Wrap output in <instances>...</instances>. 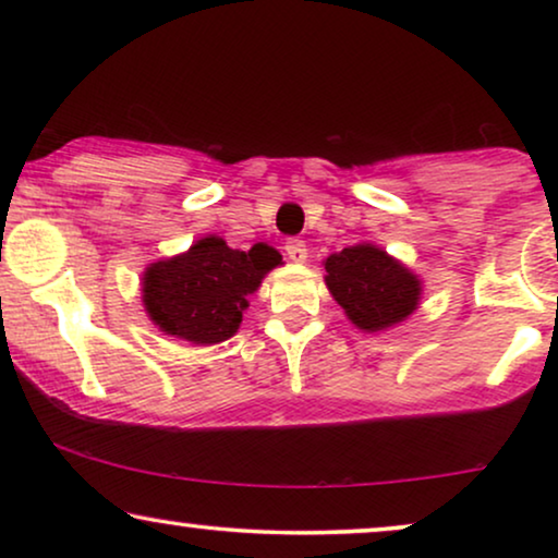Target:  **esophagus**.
Instances as JSON below:
<instances>
[{"label": "esophagus", "mask_w": 558, "mask_h": 558, "mask_svg": "<svg viewBox=\"0 0 558 558\" xmlns=\"http://www.w3.org/2000/svg\"><path fill=\"white\" fill-rule=\"evenodd\" d=\"M284 254L292 258L294 264H304V262H307V243L300 241V239H289L287 246H284Z\"/></svg>", "instance_id": "obj_1"}]
</instances>
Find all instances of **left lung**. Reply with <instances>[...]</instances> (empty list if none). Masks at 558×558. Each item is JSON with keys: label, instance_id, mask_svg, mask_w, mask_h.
Here are the masks:
<instances>
[{"label": "left lung", "instance_id": "8db88e82", "mask_svg": "<svg viewBox=\"0 0 558 558\" xmlns=\"http://www.w3.org/2000/svg\"><path fill=\"white\" fill-rule=\"evenodd\" d=\"M325 284L345 317L363 332L401 325L422 302L418 274L376 243L361 241L325 258Z\"/></svg>", "mask_w": 558, "mask_h": 558}]
</instances>
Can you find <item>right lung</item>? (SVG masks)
Instances as JSON below:
<instances>
[{"label":"right lung","instance_id":"add662e5","mask_svg":"<svg viewBox=\"0 0 558 558\" xmlns=\"http://www.w3.org/2000/svg\"><path fill=\"white\" fill-rule=\"evenodd\" d=\"M279 264L281 254L266 243L239 251L216 233L203 235L182 254L159 258L144 269V310L170 338L218 345L239 332L248 296Z\"/></svg>","mask_w":558,"mask_h":558}]
</instances>
